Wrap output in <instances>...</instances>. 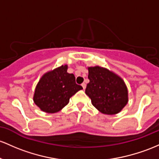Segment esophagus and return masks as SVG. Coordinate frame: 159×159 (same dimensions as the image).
Instances as JSON below:
<instances>
[{"instance_id":"obj_1","label":"esophagus","mask_w":159,"mask_h":159,"mask_svg":"<svg viewBox=\"0 0 159 159\" xmlns=\"http://www.w3.org/2000/svg\"><path fill=\"white\" fill-rule=\"evenodd\" d=\"M81 86H82L83 89H84H84L86 88V84H85V83H82V84H81Z\"/></svg>"}]
</instances>
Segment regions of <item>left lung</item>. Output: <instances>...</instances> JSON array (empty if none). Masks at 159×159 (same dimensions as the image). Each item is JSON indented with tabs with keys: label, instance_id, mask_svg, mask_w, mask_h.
<instances>
[{
	"label": "left lung",
	"instance_id": "obj_1",
	"mask_svg": "<svg viewBox=\"0 0 159 159\" xmlns=\"http://www.w3.org/2000/svg\"><path fill=\"white\" fill-rule=\"evenodd\" d=\"M90 82L85 93L93 106L101 113L116 115L128 102V90L124 80L106 68L96 66L88 67Z\"/></svg>",
	"mask_w": 159,
	"mask_h": 159
}]
</instances>
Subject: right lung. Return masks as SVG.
<instances>
[{"mask_svg":"<svg viewBox=\"0 0 159 159\" xmlns=\"http://www.w3.org/2000/svg\"><path fill=\"white\" fill-rule=\"evenodd\" d=\"M68 66L62 65L44 73L40 78L33 100L41 111L56 113L69 103V99L78 90L81 85L75 83V77L67 72Z\"/></svg>","mask_w":159,"mask_h":159,"instance_id":"right-lung-1","label":"right lung"}]
</instances>
